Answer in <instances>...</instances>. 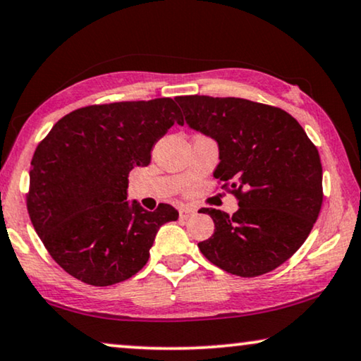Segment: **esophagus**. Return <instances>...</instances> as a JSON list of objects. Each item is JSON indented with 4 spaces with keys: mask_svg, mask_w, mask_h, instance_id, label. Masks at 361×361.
I'll use <instances>...</instances> for the list:
<instances>
[{
    "mask_svg": "<svg viewBox=\"0 0 361 361\" xmlns=\"http://www.w3.org/2000/svg\"><path fill=\"white\" fill-rule=\"evenodd\" d=\"M195 215V208H190V207H182L179 210V216L180 219H187Z\"/></svg>",
    "mask_w": 361,
    "mask_h": 361,
    "instance_id": "obj_1",
    "label": "esophagus"
}]
</instances>
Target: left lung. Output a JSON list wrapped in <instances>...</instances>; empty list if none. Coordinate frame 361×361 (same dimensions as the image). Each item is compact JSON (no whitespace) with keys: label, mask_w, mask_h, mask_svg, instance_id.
Listing matches in <instances>:
<instances>
[{"label":"left lung","mask_w":361,"mask_h":361,"mask_svg":"<svg viewBox=\"0 0 361 361\" xmlns=\"http://www.w3.org/2000/svg\"><path fill=\"white\" fill-rule=\"evenodd\" d=\"M189 127L215 138V179L238 198L233 216L202 208L215 223L198 243L228 274L252 279L286 262L310 236L322 205L319 151L296 118L241 97L177 96Z\"/></svg>","instance_id":"obj_1"}]
</instances>
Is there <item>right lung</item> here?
I'll return each mask as SVG.
<instances>
[{"label":"right lung","mask_w":361,"mask_h":361,"mask_svg":"<svg viewBox=\"0 0 361 361\" xmlns=\"http://www.w3.org/2000/svg\"><path fill=\"white\" fill-rule=\"evenodd\" d=\"M184 125L174 99L96 104L54 125L35 148L25 195L30 221L51 259L92 286L128 280L145 267L168 203L146 212L127 202L130 171L149 164L154 143Z\"/></svg>","instance_id":"obj_1"}]
</instances>
